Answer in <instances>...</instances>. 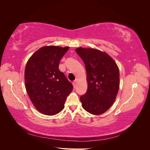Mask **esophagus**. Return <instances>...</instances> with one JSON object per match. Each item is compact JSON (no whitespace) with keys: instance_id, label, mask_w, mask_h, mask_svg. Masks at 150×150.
Listing matches in <instances>:
<instances>
[{"instance_id":"esophagus-1","label":"esophagus","mask_w":150,"mask_h":150,"mask_svg":"<svg viewBox=\"0 0 150 150\" xmlns=\"http://www.w3.org/2000/svg\"><path fill=\"white\" fill-rule=\"evenodd\" d=\"M78 79H76L75 81H73V83H72V84H73L74 88L76 87V85H77V83H78Z\"/></svg>"}]
</instances>
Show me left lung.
Wrapping results in <instances>:
<instances>
[{"label": "left lung", "instance_id": "obj_1", "mask_svg": "<svg viewBox=\"0 0 150 150\" xmlns=\"http://www.w3.org/2000/svg\"><path fill=\"white\" fill-rule=\"evenodd\" d=\"M86 69L88 91L80 97L84 110L94 115H101L114 103L120 88L119 68L106 52L96 49L78 47Z\"/></svg>", "mask_w": 150, "mask_h": 150}]
</instances>
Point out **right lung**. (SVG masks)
Instances as JSON below:
<instances>
[{"mask_svg": "<svg viewBox=\"0 0 150 150\" xmlns=\"http://www.w3.org/2000/svg\"><path fill=\"white\" fill-rule=\"evenodd\" d=\"M69 47L44 46L30 56L25 72L26 91L36 110L43 115H55L64 108L72 84L59 69L62 57Z\"/></svg>", "mask_w": 150, "mask_h": 150, "instance_id": "add662e5", "label": "right lung"}]
</instances>
